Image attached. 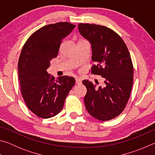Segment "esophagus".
Here are the masks:
<instances>
[{
    "instance_id": "1",
    "label": "esophagus",
    "mask_w": 155,
    "mask_h": 155,
    "mask_svg": "<svg viewBox=\"0 0 155 155\" xmlns=\"http://www.w3.org/2000/svg\"><path fill=\"white\" fill-rule=\"evenodd\" d=\"M75 80H76V83H77V84H81V80L80 78L76 77Z\"/></svg>"
}]
</instances>
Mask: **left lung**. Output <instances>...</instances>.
Instances as JSON below:
<instances>
[{
    "label": "left lung",
    "instance_id": "1",
    "mask_svg": "<svg viewBox=\"0 0 155 155\" xmlns=\"http://www.w3.org/2000/svg\"><path fill=\"white\" fill-rule=\"evenodd\" d=\"M78 31L91 46V73L104 78V87L88 80L85 105L91 116L101 121L117 117L129 99L133 82V66L128 50L122 39L109 28L101 25H78Z\"/></svg>",
    "mask_w": 155,
    "mask_h": 155
}]
</instances>
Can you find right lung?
<instances>
[{
	"label": "right lung",
	"mask_w": 155,
	"mask_h": 155,
	"mask_svg": "<svg viewBox=\"0 0 155 155\" xmlns=\"http://www.w3.org/2000/svg\"><path fill=\"white\" fill-rule=\"evenodd\" d=\"M75 27L66 22L44 26L29 37L21 51L18 65L21 92L28 108L38 117L58 114L75 84L74 78L63 76L54 80L47 72L62 40Z\"/></svg>",
	"instance_id": "1"
}]
</instances>
